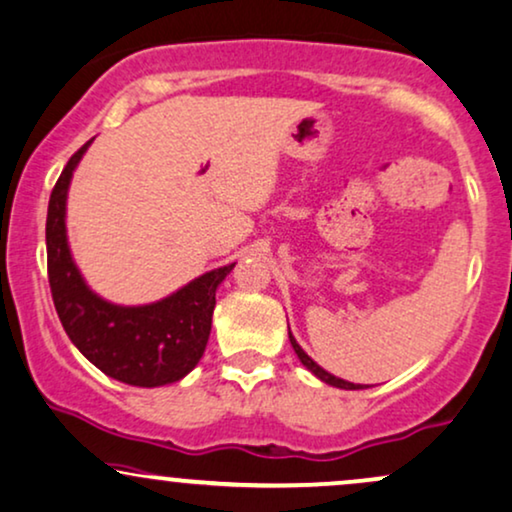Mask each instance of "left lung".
Wrapping results in <instances>:
<instances>
[{"label": "left lung", "instance_id": "left-lung-1", "mask_svg": "<svg viewBox=\"0 0 512 512\" xmlns=\"http://www.w3.org/2000/svg\"><path fill=\"white\" fill-rule=\"evenodd\" d=\"M289 342H292V349H294V353L296 356H299V361L306 365V370H311L315 377H318V380H323L325 384H330V387H337V389H363L365 384H353V382H346V380H342V377H334V375H330V372H327L325 368H320L318 363L313 361L311 356H308V353L301 349L299 346V342H296L294 339V334H292V330H289Z\"/></svg>", "mask_w": 512, "mask_h": 512}]
</instances>
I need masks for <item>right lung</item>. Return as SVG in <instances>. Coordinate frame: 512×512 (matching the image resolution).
I'll use <instances>...</instances> for the list:
<instances>
[{"instance_id":"right-lung-1","label":"right lung","mask_w":512,"mask_h":512,"mask_svg":"<svg viewBox=\"0 0 512 512\" xmlns=\"http://www.w3.org/2000/svg\"><path fill=\"white\" fill-rule=\"evenodd\" d=\"M90 144L71 156L49 197L47 270L56 313L71 342L104 375L132 387L173 384L204 356L216 289L235 263L194 277L154 304L121 306L92 292L75 266L66 232L68 187Z\"/></svg>"}]
</instances>
